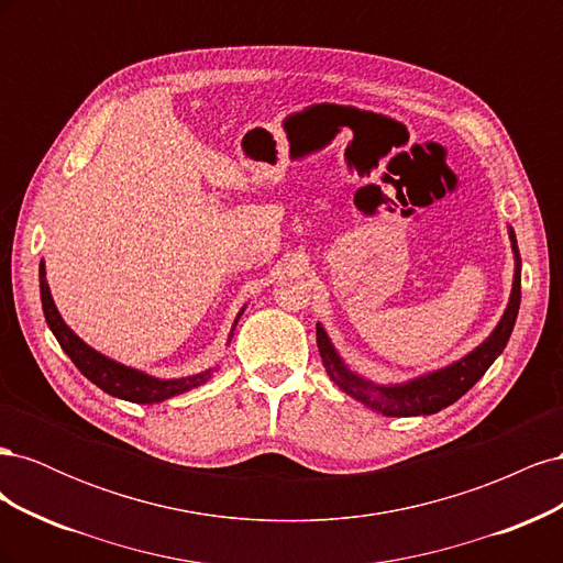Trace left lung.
Here are the masks:
<instances>
[{"label": "left lung", "mask_w": 563, "mask_h": 563, "mask_svg": "<svg viewBox=\"0 0 563 563\" xmlns=\"http://www.w3.org/2000/svg\"><path fill=\"white\" fill-rule=\"evenodd\" d=\"M509 242H512V253H515L512 294H509V302L498 321V327L490 331V335L482 345H476L472 352H467L463 360H457L444 368L424 373L420 378L406 380L399 385H376L373 380L356 376L354 371L347 368V364L340 360V354L335 352L329 333L323 331L321 323H317V347L321 354L323 368H327L331 380L343 389L345 395L368 406L371 411H378L389 418L432 416V413H439L441 408L457 401L470 387H474V383L479 380L488 371V366L503 354L507 340L515 329L519 302H521V258H519V246H517V236L512 228H509Z\"/></svg>", "instance_id": "left-lung-1"}]
</instances>
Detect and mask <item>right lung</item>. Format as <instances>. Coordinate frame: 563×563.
Returning <instances> with one entry per match:
<instances>
[{"instance_id": "1", "label": "right lung", "mask_w": 563, "mask_h": 563, "mask_svg": "<svg viewBox=\"0 0 563 563\" xmlns=\"http://www.w3.org/2000/svg\"><path fill=\"white\" fill-rule=\"evenodd\" d=\"M40 296H42V310H44L48 329L56 335L63 352L70 356L73 364L96 387L108 391V395H112L117 399L133 401V404H159V401H166L176 395H183V391H187V389H195V387L203 385L213 376L216 368H207L201 373H195V376H185V378H155L145 371L119 364V362L110 360V356L100 354L98 350L84 343V340L70 327H67L60 312L56 310V302H54V298H51L48 284H46L44 261L40 263ZM242 312H244V308H242ZM242 312L236 314L234 327H236V321H240ZM234 327L230 331L228 343L234 335Z\"/></svg>"}]
</instances>
